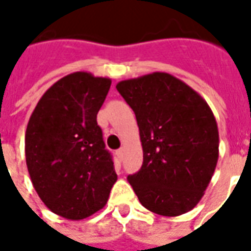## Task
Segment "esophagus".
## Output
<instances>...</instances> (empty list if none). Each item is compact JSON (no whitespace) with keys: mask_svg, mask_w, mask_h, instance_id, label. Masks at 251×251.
Here are the masks:
<instances>
[{"mask_svg":"<svg viewBox=\"0 0 251 251\" xmlns=\"http://www.w3.org/2000/svg\"><path fill=\"white\" fill-rule=\"evenodd\" d=\"M117 156H118L120 160H122V157H124V149H118V151H117Z\"/></svg>","mask_w":251,"mask_h":251,"instance_id":"obj_1","label":"esophagus"}]
</instances>
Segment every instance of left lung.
I'll list each match as a JSON object with an SVG mask.
<instances>
[{"label": "left lung", "mask_w": 251, "mask_h": 251, "mask_svg": "<svg viewBox=\"0 0 251 251\" xmlns=\"http://www.w3.org/2000/svg\"><path fill=\"white\" fill-rule=\"evenodd\" d=\"M117 90L140 129L144 163L127 176L140 203L163 216L188 212L203 198L219 157L210 106L167 72L122 80Z\"/></svg>", "instance_id": "left-lung-1"}]
</instances>
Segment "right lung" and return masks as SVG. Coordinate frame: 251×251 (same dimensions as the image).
I'll return each instance as SVG.
<instances>
[{
    "label": "right lung",
    "instance_id": "right-lung-1",
    "mask_svg": "<svg viewBox=\"0 0 251 251\" xmlns=\"http://www.w3.org/2000/svg\"><path fill=\"white\" fill-rule=\"evenodd\" d=\"M109 77L74 72L57 80L36 104L25 131V157L43 203L71 221L103 208L117 181L97 114Z\"/></svg>",
    "mask_w": 251,
    "mask_h": 251
}]
</instances>
